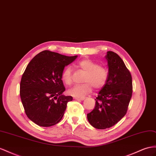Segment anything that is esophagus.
Listing matches in <instances>:
<instances>
[{"label": "esophagus", "instance_id": "1", "mask_svg": "<svg viewBox=\"0 0 156 156\" xmlns=\"http://www.w3.org/2000/svg\"><path fill=\"white\" fill-rule=\"evenodd\" d=\"M75 99H76V100H84L85 98H74Z\"/></svg>", "mask_w": 156, "mask_h": 156}]
</instances>
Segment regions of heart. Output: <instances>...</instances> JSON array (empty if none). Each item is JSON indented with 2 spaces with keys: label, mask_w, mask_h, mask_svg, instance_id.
I'll return each instance as SVG.
<instances>
[{
  "label": "heart",
  "mask_w": 156,
  "mask_h": 156,
  "mask_svg": "<svg viewBox=\"0 0 156 156\" xmlns=\"http://www.w3.org/2000/svg\"><path fill=\"white\" fill-rule=\"evenodd\" d=\"M78 69L85 72L83 79L84 83L74 85L69 90L68 92L74 98H84L92 91V86L99 90L104 87L109 77V72L106 68L101 66L98 63L90 59H83L75 65ZM61 78L66 85L72 83V69L70 66L65 67L62 72Z\"/></svg>",
  "instance_id": "heart-1"
}]
</instances>
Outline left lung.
<instances>
[{
  "instance_id": "8db88e82",
  "label": "left lung",
  "mask_w": 156,
  "mask_h": 156,
  "mask_svg": "<svg viewBox=\"0 0 156 156\" xmlns=\"http://www.w3.org/2000/svg\"><path fill=\"white\" fill-rule=\"evenodd\" d=\"M105 58L108 80L95 99L94 109L87 114L90 125L98 129H109L125 116L133 94L131 74L121 58L107 51Z\"/></svg>"
}]
</instances>
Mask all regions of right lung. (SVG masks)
<instances>
[{
	"label": "right lung",
	"mask_w": 156,
	"mask_h": 156,
	"mask_svg": "<svg viewBox=\"0 0 156 156\" xmlns=\"http://www.w3.org/2000/svg\"><path fill=\"white\" fill-rule=\"evenodd\" d=\"M78 57L43 51L31 60L20 82V95L26 114L40 126H53L62 119L67 103L73 99L65 96L61 78L65 67Z\"/></svg>",
	"instance_id": "obj_1"
}]
</instances>
